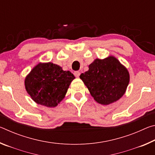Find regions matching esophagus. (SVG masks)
<instances>
[{"mask_svg": "<svg viewBox=\"0 0 155 155\" xmlns=\"http://www.w3.org/2000/svg\"><path fill=\"white\" fill-rule=\"evenodd\" d=\"M74 76L76 77H79V76L81 74V72L79 71H76V72H74Z\"/></svg>", "mask_w": 155, "mask_h": 155, "instance_id": "obj_1", "label": "esophagus"}]
</instances>
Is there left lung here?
<instances>
[{
    "mask_svg": "<svg viewBox=\"0 0 155 155\" xmlns=\"http://www.w3.org/2000/svg\"><path fill=\"white\" fill-rule=\"evenodd\" d=\"M80 78L87 86L96 102L109 104L124 95L129 83L127 68L114 57L96 59L89 65V70L82 73Z\"/></svg>",
    "mask_w": 155,
    "mask_h": 155,
    "instance_id": "1",
    "label": "left lung"
}]
</instances>
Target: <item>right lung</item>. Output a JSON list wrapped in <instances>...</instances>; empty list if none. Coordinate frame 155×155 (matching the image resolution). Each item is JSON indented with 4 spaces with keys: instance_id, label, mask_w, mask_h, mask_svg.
<instances>
[{
    "instance_id": "obj_1",
    "label": "right lung",
    "mask_w": 155,
    "mask_h": 155,
    "mask_svg": "<svg viewBox=\"0 0 155 155\" xmlns=\"http://www.w3.org/2000/svg\"><path fill=\"white\" fill-rule=\"evenodd\" d=\"M74 78L73 74L64 71L59 65L51 62L39 64L26 77L25 87L35 103L48 107H56Z\"/></svg>"
}]
</instances>
